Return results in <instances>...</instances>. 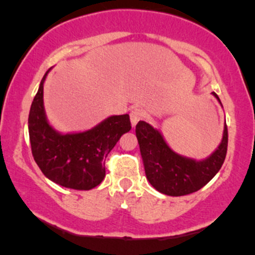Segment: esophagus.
<instances>
[{
	"mask_svg": "<svg viewBox=\"0 0 255 255\" xmlns=\"http://www.w3.org/2000/svg\"><path fill=\"white\" fill-rule=\"evenodd\" d=\"M129 117H130V123H132V126L134 127V126L143 118V111L140 109H138V107H134V109L130 110Z\"/></svg>",
	"mask_w": 255,
	"mask_h": 255,
	"instance_id": "esophagus-1",
	"label": "esophagus"
}]
</instances>
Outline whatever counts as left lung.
<instances>
[{
	"mask_svg": "<svg viewBox=\"0 0 255 255\" xmlns=\"http://www.w3.org/2000/svg\"><path fill=\"white\" fill-rule=\"evenodd\" d=\"M216 97L220 101L216 94ZM146 179L151 186L169 196H184L199 191L222 166L228 145L227 126L220 146L210 158L202 161L184 158L169 148L160 132L139 121L135 126Z\"/></svg>",
	"mask_w": 255,
	"mask_h": 255,
	"instance_id": "obj_1",
	"label": "left lung"
}]
</instances>
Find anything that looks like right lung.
Here are the masks:
<instances>
[{"label": "right lung", "instance_id": "right-lung-1", "mask_svg": "<svg viewBox=\"0 0 255 255\" xmlns=\"http://www.w3.org/2000/svg\"><path fill=\"white\" fill-rule=\"evenodd\" d=\"M48 74V71H47ZM32 102L28 118L33 158L42 173L55 184L91 190L106 176L105 161L116 143L129 132V116H111L92 129L60 134L49 126L43 106V84Z\"/></svg>", "mask_w": 255, "mask_h": 255}]
</instances>
